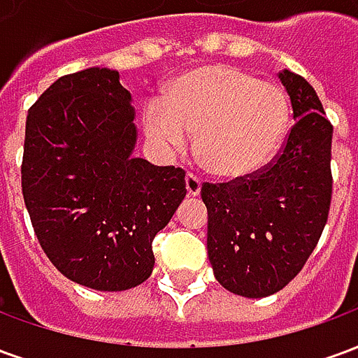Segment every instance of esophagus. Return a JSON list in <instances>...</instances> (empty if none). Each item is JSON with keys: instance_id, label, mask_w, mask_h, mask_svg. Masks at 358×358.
I'll list each match as a JSON object with an SVG mask.
<instances>
[{"instance_id": "obj_1", "label": "esophagus", "mask_w": 358, "mask_h": 358, "mask_svg": "<svg viewBox=\"0 0 358 358\" xmlns=\"http://www.w3.org/2000/svg\"><path fill=\"white\" fill-rule=\"evenodd\" d=\"M186 189L187 195H194V197L201 194V180L194 172H187L186 174Z\"/></svg>"}]
</instances>
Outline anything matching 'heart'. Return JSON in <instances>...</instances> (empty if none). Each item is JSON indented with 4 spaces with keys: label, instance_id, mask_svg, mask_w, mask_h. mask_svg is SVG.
I'll return each instance as SVG.
<instances>
[{
    "label": "heart",
    "instance_id": "1",
    "mask_svg": "<svg viewBox=\"0 0 358 358\" xmlns=\"http://www.w3.org/2000/svg\"><path fill=\"white\" fill-rule=\"evenodd\" d=\"M289 97L270 80L232 65L192 69L172 82L163 101H149L143 128L151 140L184 149L195 134L199 163L240 178L268 163L289 124Z\"/></svg>",
    "mask_w": 358,
    "mask_h": 358
}]
</instances>
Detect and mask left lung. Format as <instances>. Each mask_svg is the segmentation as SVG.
I'll return each instance as SVG.
<instances>
[{
  "label": "left lung",
  "instance_id": "obj_1",
  "mask_svg": "<svg viewBox=\"0 0 358 358\" xmlns=\"http://www.w3.org/2000/svg\"><path fill=\"white\" fill-rule=\"evenodd\" d=\"M295 124L261 171L201 187L207 251L218 284L266 297L297 276L322 236L331 201V128L315 88L282 71Z\"/></svg>",
  "mask_w": 358,
  "mask_h": 358
}]
</instances>
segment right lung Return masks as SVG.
Masks as SVG:
<instances>
[{"label": "right lung", "instance_id": "1", "mask_svg": "<svg viewBox=\"0 0 358 358\" xmlns=\"http://www.w3.org/2000/svg\"><path fill=\"white\" fill-rule=\"evenodd\" d=\"M130 92L117 71L86 69L51 84L30 107L22 195L53 266L97 292L151 276V243L186 197V172L132 157Z\"/></svg>", "mask_w": 358, "mask_h": 358}]
</instances>
